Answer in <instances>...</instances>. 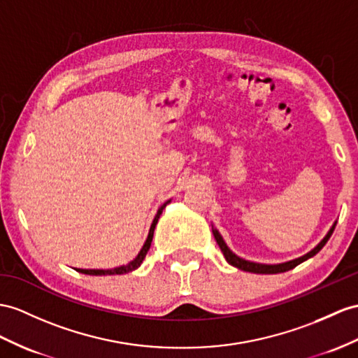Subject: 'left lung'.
Returning <instances> with one entry per match:
<instances>
[{"label":"left lung","instance_id":"8db88e82","mask_svg":"<svg viewBox=\"0 0 358 358\" xmlns=\"http://www.w3.org/2000/svg\"><path fill=\"white\" fill-rule=\"evenodd\" d=\"M336 224H337V220L333 223V226H331L328 234L325 235L324 238H322V241L319 243V245H317L315 249H311V250L308 252V254H305V255H302V257H299V258H296V259H292V261H287V263H280V264L254 263V261L240 258L238 255H235L234 252L228 248V245H226V243H224V240H223V237L220 235V232L217 231V229L214 228V226H213V234H214V238H215V241H217V245H219V248L222 249L226 261H228V263H229L231 266L243 270V272L261 273V275H273V273H282V272H287V270H292V268H294L296 266H299L301 263H303V261H307V259L315 257V255L317 254V252L327 245V241L329 240V237H331V235H333V232H334Z\"/></svg>","mask_w":358,"mask_h":358}]
</instances>
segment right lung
<instances>
[{
  "label": "right lung",
  "mask_w": 358,
  "mask_h": 358,
  "mask_svg": "<svg viewBox=\"0 0 358 358\" xmlns=\"http://www.w3.org/2000/svg\"><path fill=\"white\" fill-rule=\"evenodd\" d=\"M170 202H171V199L167 200V202H164V203L159 206L158 213H156L155 219H153V222H152V224H150L149 235H147V238H145V241H144V245H143L141 250L138 252V255H136L132 261H130V263H127V264H124V266L115 267V268H76L77 272L85 273V275H92V276H103V275L106 276V275H123V273H129V272H134V270H136L139 266L143 264V261H144V258H145V255H147V252H149V249H150L152 240H153V232H155V228H156V223H158L159 217H161V214H162V211H164V208L167 206Z\"/></svg>",
  "instance_id": "add662e5"
}]
</instances>
